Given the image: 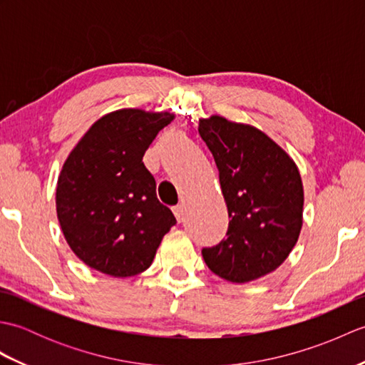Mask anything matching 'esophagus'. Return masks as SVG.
Returning a JSON list of instances; mask_svg holds the SVG:
<instances>
[{"label":"esophagus","mask_w":365,"mask_h":365,"mask_svg":"<svg viewBox=\"0 0 365 365\" xmlns=\"http://www.w3.org/2000/svg\"><path fill=\"white\" fill-rule=\"evenodd\" d=\"M173 212H174V215H175V218H177L178 222H182V221L185 220V207H183V205H175V207L173 208Z\"/></svg>","instance_id":"1"}]
</instances>
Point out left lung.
Listing matches in <instances>:
<instances>
[{
    "mask_svg": "<svg viewBox=\"0 0 365 365\" xmlns=\"http://www.w3.org/2000/svg\"><path fill=\"white\" fill-rule=\"evenodd\" d=\"M229 213L227 238L204 247L216 276L245 284L273 273L289 257L302 227L304 190L297 163L250 123L221 115L199 119Z\"/></svg>",
    "mask_w": 365,
    "mask_h": 365,
    "instance_id": "left-lung-1",
    "label": "left lung"
}]
</instances>
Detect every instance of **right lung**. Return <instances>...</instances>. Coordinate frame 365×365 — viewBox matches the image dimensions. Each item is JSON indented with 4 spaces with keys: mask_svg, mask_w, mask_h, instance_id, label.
<instances>
[{
    "mask_svg": "<svg viewBox=\"0 0 365 365\" xmlns=\"http://www.w3.org/2000/svg\"><path fill=\"white\" fill-rule=\"evenodd\" d=\"M174 118L139 108L111 111L92 123L64 161L56 185L61 230L76 257L100 273H143L175 224L143 163Z\"/></svg>",
    "mask_w": 365,
    "mask_h": 365,
    "instance_id": "obj_1",
    "label": "right lung"
}]
</instances>
